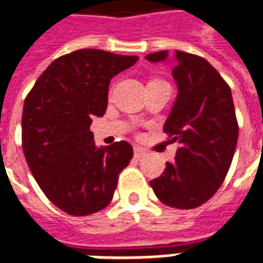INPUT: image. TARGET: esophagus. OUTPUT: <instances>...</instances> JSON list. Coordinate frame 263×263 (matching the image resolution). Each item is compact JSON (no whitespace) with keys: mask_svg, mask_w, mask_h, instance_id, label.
Returning <instances> with one entry per match:
<instances>
[{"mask_svg":"<svg viewBox=\"0 0 263 263\" xmlns=\"http://www.w3.org/2000/svg\"><path fill=\"white\" fill-rule=\"evenodd\" d=\"M134 155H135V157H138V159H141V157H143L146 155V151L141 146H135L134 147Z\"/></svg>","mask_w":263,"mask_h":263,"instance_id":"1","label":"esophagus"}]
</instances>
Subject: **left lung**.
I'll return each instance as SVG.
<instances>
[{
  "label": "left lung",
  "instance_id": "left-lung-1",
  "mask_svg": "<svg viewBox=\"0 0 263 263\" xmlns=\"http://www.w3.org/2000/svg\"><path fill=\"white\" fill-rule=\"evenodd\" d=\"M151 62H173L178 95L163 131L178 142L176 160L166 163L151 186L164 205L194 209L223 184L234 156L238 124L229 85L205 58L184 51L147 54Z\"/></svg>",
  "mask_w": 263,
  "mask_h": 263
}]
</instances>
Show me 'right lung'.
Masks as SVG:
<instances>
[{"instance_id": "1", "label": "right lung", "mask_w": 263, "mask_h": 263, "mask_svg": "<svg viewBox=\"0 0 263 263\" xmlns=\"http://www.w3.org/2000/svg\"><path fill=\"white\" fill-rule=\"evenodd\" d=\"M137 61V55L77 50L54 60L25 99L22 147L28 166L46 196L68 215L104 209L134 156L125 141L97 147L90 124L106 112L111 78Z\"/></svg>"}]
</instances>
